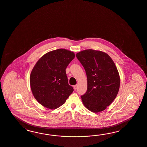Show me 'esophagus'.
Wrapping results in <instances>:
<instances>
[{
    "mask_svg": "<svg viewBox=\"0 0 147 147\" xmlns=\"http://www.w3.org/2000/svg\"><path fill=\"white\" fill-rule=\"evenodd\" d=\"M74 89H76L77 88H78V85H74Z\"/></svg>",
    "mask_w": 147,
    "mask_h": 147,
    "instance_id": "1",
    "label": "esophagus"
}]
</instances>
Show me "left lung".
<instances>
[{"label":"left lung","instance_id":"obj_1","mask_svg":"<svg viewBox=\"0 0 147 147\" xmlns=\"http://www.w3.org/2000/svg\"><path fill=\"white\" fill-rule=\"evenodd\" d=\"M76 58L85 68L87 90L81 96L90 111H103L115 98L120 86V78L115 65L106 53L94 49L79 52Z\"/></svg>","mask_w":147,"mask_h":147}]
</instances>
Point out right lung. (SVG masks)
<instances>
[{"label":"right lung","mask_w":147,"mask_h":147,"mask_svg":"<svg viewBox=\"0 0 147 147\" xmlns=\"http://www.w3.org/2000/svg\"><path fill=\"white\" fill-rule=\"evenodd\" d=\"M74 58L73 52L60 49L45 54L36 63L30 74V86L34 97L44 107L58 108L73 92L66 69Z\"/></svg>","instance_id":"obj_1"}]
</instances>
